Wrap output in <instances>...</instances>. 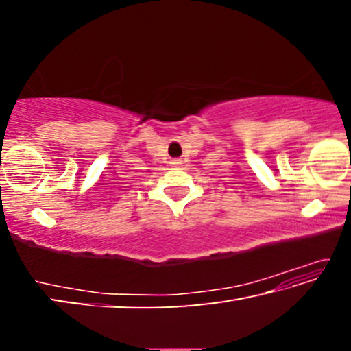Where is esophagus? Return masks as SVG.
I'll return each mask as SVG.
<instances>
[{"instance_id": "obj_1", "label": "esophagus", "mask_w": 351, "mask_h": 351, "mask_svg": "<svg viewBox=\"0 0 351 351\" xmlns=\"http://www.w3.org/2000/svg\"><path fill=\"white\" fill-rule=\"evenodd\" d=\"M173 164H176V165H180V164H181V161H180V159H175V161H173Z\"/></svg>"}]
</instances>
